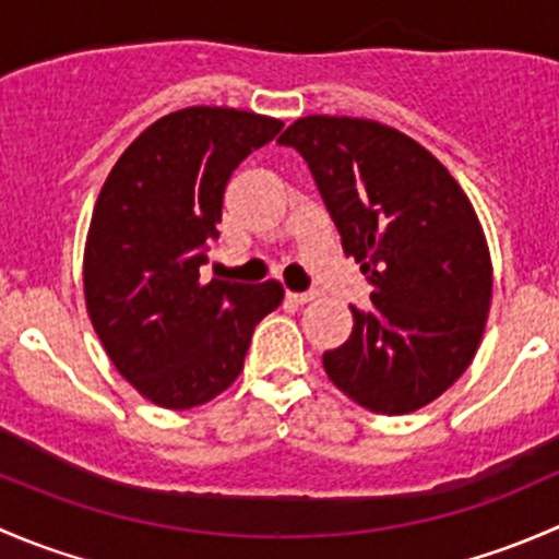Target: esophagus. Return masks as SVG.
Instances as JSON below:
<instances>
[{
	"label": "esophagus",
	"mask_w": 559,
	"mask_h": 559,
	"mask_svg": "<svg viewBox=\"0 0 559 559\" xmlns=\"http://www.w3.org/2000/svg\"><path fill=\"white\" fill-rule=\"evenodd\" d=\"M289 300L297 306H306V302L316 300V292H289Z\"/></svg>",
	"instance_id": "obj_1"
}]
</instances>
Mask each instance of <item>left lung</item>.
<instances>
[{"label":"left lung","mask_w":559,"mask_h":559,"mask_svg":"<svg viewBox=\"0 0 559 559\" xmlns=\"http://www.w3.org/2000/svg\"><path fill=\"white\" fill-rule=\"evenodd\" d=\"M306 159L359 262L370 306H352L354 330L324 352L346 397L400 416L441 397L476 357L492 262L476 211L447 167L416 140L368 118H297L278 140Z\"/></svg>","instance_id":"left-lung-1"}]
</instances>
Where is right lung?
I'll return each mask as SVG.
<instances>
[{
  "mask_svg": "<svg viewBox=\"0 0 559 559\" xmlns=\"http://www.w3.org/2000/svg\"><path fill=\"white\" fill-rule=\"evenodd\" d=\"M281 127L235 107H186L151 123L99 191L83 257L88 316L118 373L162 408L222 394L253 326L284 300L278 281H200L229 178Z\"/></svg>",
  "mask_w": 559,
  "mask_h": 559,
  "instance_id": "1",
  "label": "right lung"
}]
</instances>
